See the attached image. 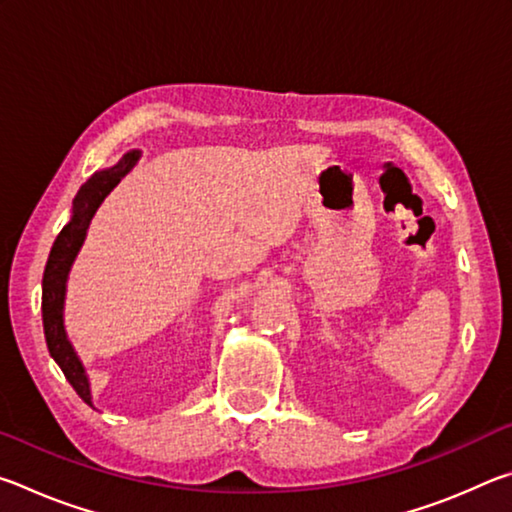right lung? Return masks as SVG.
Listing matches in <instances>:
<instances>
[{
	"label": "right lung",
	"mask_w": 512,
	"mask_h": 512,
	"mask_svg": "<svg viewBox=\"0 0 512 512\" xmlns=\"http://www.w3.org/2000/svg\"><path fill=\"white\" fill-rule=\"evenodd\" d=\"M137 158H140V153H126L115 167L97 171L88 183L79 189V194L74 198L72 219H69L65 228L60 230L54 246H51V253L45 266V277H42V325H45L49 354L54 357L60 370H63V375L85 404H92L90 384L88 377H85L81 361L72 348V343L67 341L63 327L65 282L76 253H79L83 246L85 232H88V225L94 212H97V207L103 203V198L112 192V187H117L119 180L133 169Z\"/></svg>",
	"instance_id": "add662e5"
}]
</instances>
